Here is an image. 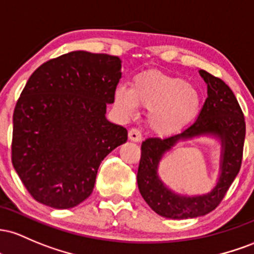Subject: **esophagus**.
Returning <instances> with one entry per match:
<instances>
[{"mask_svg": "<svg viewBox=\"0 0 254 254\" xmlns=\"http://www.w3.org/2000/svg\"><path fill=\"white\" fill-rule=\"evenodd\" d=\"M128 138H129V140L138 142L141 140V133L139 132V129H136V128H132V129H129V132H128Z\"/></svg>", "mask_w": 254, "mask_h": 254, "instance_id": "1", "label": "esophagus"}]
</instances>
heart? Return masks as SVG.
<instances>
[{
  "instance_id": "1",
  "label": "heart",
  "mask_w": 254,
  "mask_h": 254,
  "mask_svg": "<svg viewBox=\"0 0 254 254\" xmlns=\"http://www.w3.org/2000/svg\"><path fill=\"white\" fill-rule=\"evenodd\" d=\"M115 104L121 113L130 115L139 105L149 109L147 124L161 135L172 134L198 115L201 96L181 76L147 70L133 79L132 87L119 85Z\"/></svg>"
}]
</instances>
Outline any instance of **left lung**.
<instances>
[{"label": "left lung", "instance_id": "1", "mask_svg": "<svg viewBox=\"0 0 254 254\" xmlns=\"http://www.w3.org/2000/svg\"><path fill=\"white\" fill-rule=\"evenodd\" d=\"M199 74L207 85V98L195 121L178 134L164 139L149 138L141 144L136 175L139 192L153 211L167 218H195L211 212L226 195L241 167L246 125L238 99L223 80L203 69ZM200 136L215 137L221 144L218 182L205 195H179L159 178V162L179 141Z\"/></svg>", "mask_w": 254, "mask_h": 254}]
</instances>
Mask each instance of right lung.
Listing matches in <instances>:
<instances>
[{
  "label": "right lung",
  "mask_w": 254,
  "mask_h": 254,
  "mask_svg": "<svg viewBox=\"0 0 254 254\" xmlns=\"http://www.w3.org/2000/svg\"><path fill=\"white\" fill-rule=\"evenodd\" d=\"M121 60L76 50L49 60L30 76L13 114L12 162L39 203L70 209L89 198L102 161L127 141L108 121Z\"/></svg>",
  "instance_id": "obj_1"
}]
</instances>
